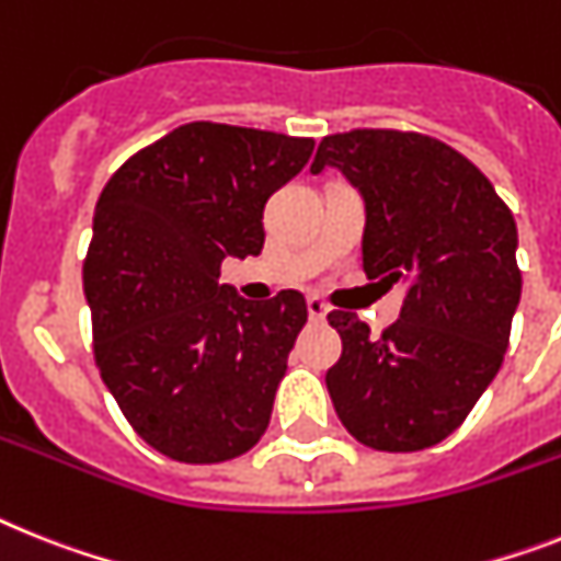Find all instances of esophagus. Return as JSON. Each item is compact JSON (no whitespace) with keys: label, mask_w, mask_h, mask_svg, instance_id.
I'll return each mask as SVG.
<instances>
[{"label":"esophagus","mask_w":561,"mask_h":561,"mask_svg":"<svg viewBox=\"0 0 561 561\" xmlns=\"http://www.w3.org/2000/svg\"><path fill=\"white\" fill-rule=\"evenodd\" d=\"M308 313H310V319H324L328 317V305L322 302V299H319V296H308Z\"/></svg>","instance_id":"1"}]
</instances>
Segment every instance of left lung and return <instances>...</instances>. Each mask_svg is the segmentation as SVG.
<instances>
[{"label": "left lung", "instance_id": "1", "mask_svg": "<svg viewBox=\"0 0 561 561\" xmlns=\"http://www.w3.org/2000/svg\"><path fill=\"white\" fill-rule=\"evenodd\" d=\"M324 168L365 199L368 279L408 285L382 336L356 313H328L342 336L324 376L333 408L368 448H433L462 425L505 359L522 296L513 214L477 164L413 130L324 136L310 173Z\"/></svg>", "mask_w": 561, "mask_h": 561}]
</instances>
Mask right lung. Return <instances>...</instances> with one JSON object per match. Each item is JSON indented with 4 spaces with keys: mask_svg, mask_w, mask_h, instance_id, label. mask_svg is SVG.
I'll list each match as a JSON object with an SVG mask.
<instances>
[{
    "mask_svg": "<svg viewBox=\"0 0 561 561\" xmlns=\"http://www.w3.org/2000/svg\"><path fill=\"white\" fill-rule=\"evenodd\" d=\"M313 139L191 122L107 179L82 267L93 356L125 419L159 454L214 465L251 450L308 322L299 290L248 302L225 256H259L262 210Z\"/></svg>",
    "mask_w": 561,
    "mask_h": 561,
    "instance_id": "right-lung-1",
    "label": "right lung"
}]
</instances>
